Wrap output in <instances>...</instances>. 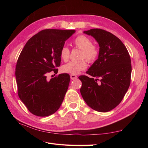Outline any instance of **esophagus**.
Here are the masks:
<instances>
[{
  "label": "esophagus",
  "instance_id": "esophagus-1",
  "mask_svg": "<svg viewBox=\"0 0 148 148\" xmlns=\"http://www.w3.org/2000/svg\"><path fill=\"white\" fill-rule=\"evenodd\" d=\"M77 78H78V77H77V75H73V74L70 75V78H71V79L74 80V79H77Z\"/></svg>",
  "mask_w": 148,
  "mask_h": 148
}]
</instances>
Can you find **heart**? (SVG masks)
Segmentation results:
<instances>
[{"mask_svg":"<svg viewBox=\"0 0 148 148\" xmlns=\"http://www.w3.org/2000/svg\"><path fill=\"white\" fill-rule=\"evenodd\" d=\"M73 43L76 47L81 49L79 55V58L81 59L77 61L69 62V63L62 66V70L65 73L76 75L86 69L87 62L83 58H85L89 62H92L97 58L99 51L98 47L92 44V40L84 35L78 36L74 39ZM70 53V52L68 47H62L60 52L61 59L64 61L68 60Z\"/></svg>","mask_w":148,"mask_h":148,"instance_id":"b5f03b06","label":"heart"}]
</instances>
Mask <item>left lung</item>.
<instances>
[{
	"mask_svg": "<svg viewBox=\"0 0 148 148\" xmlns=\"http://www.w3.org/2000/svg\"><path fill=\"white\" fill-rule=\"evenodd\" d=\"M84 33L91 36L99 46L98 59L86 73L79 76L80 92L93 110L106 112L122 101L130 84V56L123 43L115 35L101 29H91Z\"/></svg>",
	"mask_w": 148,
	"mask_h": 148,
	"instance_id": "8db88e82",
	"label": "left lung"
}]
</instances>
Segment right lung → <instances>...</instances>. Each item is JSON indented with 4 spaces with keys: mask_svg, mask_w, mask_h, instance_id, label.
Instances as JSON below:
<instances>
[{
    "mask_svg": "<svg viewBox=\"0 0 148 148\" xmlns=\"http://www.w3.org/2000/svg\"><path fill=\"white\" fill-rule=\"evenodd\" d=\"M75 33L72 29L42 30L28 40L20 53L15 69L18 95L35 115L54 114L64 101L70 75L60 74L49 81L47 75L52 71L57 73L61 48Z\"/></svg>",
    "mask_w": 148,
    "mask_h": 148,
    "instance_id": "add662e5",
    "label": "right lung"
}]
</instances>
